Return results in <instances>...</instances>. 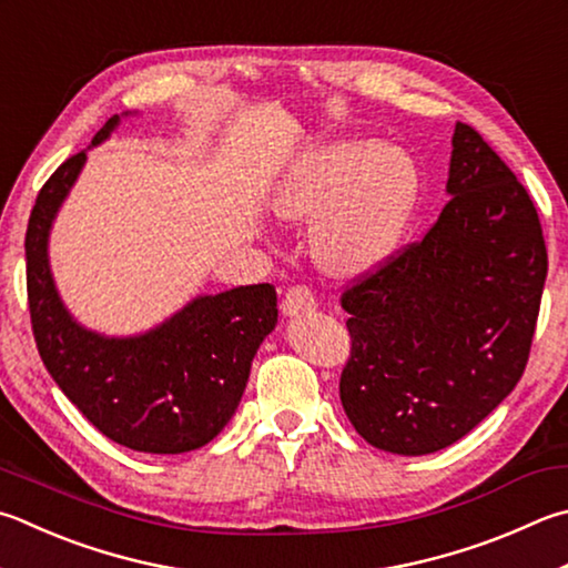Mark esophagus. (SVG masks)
Here are the masks:
<instances>
[{"label":"esophagus","instance_id":"1","mask_svg":"<svg viewBox=\"0 0 568 568\" xmlns=\"http://www.w3.org/2000/svg\"><path fill=\"white\" fill-rule=\"evenodd\" d=\"M317 307V301L313 291L307 285H293L287 287V293L283 297V313L285 315H305L313 313Z\"/></svg>","mask_w":568,"mask_h":568}]
</instances>
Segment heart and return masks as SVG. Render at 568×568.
<instances>
[{"label": "heart", "mask_w": 568, "mask_h": 568, "mask_svg": "<svg viewBox=\"0 0 568 568\" xmlns=\"http://www.w3.org/2000/svg\"><path fill=\"white\" fill-rule=\"evenodd\" d=\"M417 195V169L407 153L375 141H343L313 151L287 176L277 211L291 221H317L311 248L329 275L375 267L395 248Z\"/></svg>", "instance_id": "1"}]
</instances>
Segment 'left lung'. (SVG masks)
<instances>
[{
    "instance_id": "obj_1",
    "label": "left lung",
    "mask_w": 568,
    "mask_h": 568,
    "mask_svg": "<svg viewBox=\"0 0 568 568\" xmlns=\"http://www.w3.org/2000/svg\"><path fill=\"white\" fill-rule=\"evenodd\" d=\"M439 219L345 285L339 399L395 455L455 445L517 387L546 281L539 213L481 133L457 123Z\"/></svg>"
}]
</instances>
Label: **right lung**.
Returning a JSON list of instances; mask_svg holds the SVG:
<instances>
[{
	"mask_svg": "<svg viewBox=\"0 0 568 568\" xmlns=\"http://www.w3.org/2000/svg\"><path fill=\"white\" fill-rule=\"evenodd\" d=\"M111 116L94 141L116 126ZM87 151L41 185L27 225V303L39 357L81 415L116 445L181 455L219 435L233 417L263 337L277 323L271 283L205 295L149 335L106 339L81 329L61 305L47 263V235Z\"/></svg>",
	"mask_w": 568,
	"mask_h": 568,
	"instance_id": "1",
	"label": "right lung"
}]
</instances>
